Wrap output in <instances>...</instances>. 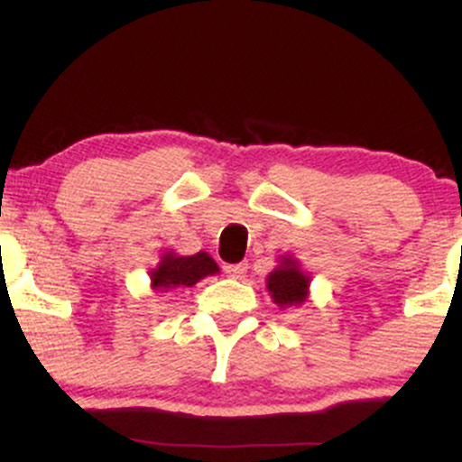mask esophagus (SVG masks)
<instances>
[{
  "label": "esophagus",
  "mask_w": 462,
  "mask_h": 462,
  "mask_svg": "<svg viewBox=\"0 0 462 462\" xmlns=\"http://www.w3.org/2000/svg\"><path fill=\"white\" fill-rule=\"evenodd\" d=\"M224 272L227 273V278L241 280L243 275L247 273V263H236V264H224Z\"/></svg>",
  "instance_id": "obj_1"
}]
</instances>
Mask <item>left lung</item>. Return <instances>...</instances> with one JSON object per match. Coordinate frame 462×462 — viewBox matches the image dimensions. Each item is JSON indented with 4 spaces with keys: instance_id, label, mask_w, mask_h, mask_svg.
<instances>
[{
    "instance_id": "obj_1",
    "label": "left lung",
    "mask_w": 462,
    "mask_h": 462,
    "mask_svg": "<svg viewBox=\"0 0 462 462\" xmlns=\"http://www.w3.org/2000/svg\"><path fill=\"white\" fill-rule=\"evenodd\" d=\"M310 278L300 269L295 258L282 256L278 267L269 273L267 289L280 309L286 306H301L309 300Z\"/></svg>"
}]
</instances>
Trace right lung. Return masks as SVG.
Wrapping results in <instances>:
<instances>
[{
	"instance_id": "right-lung-1",
	"label": "right lung",
	"mask_w": 462,
	"mask_h": 462,
	"mask_svg": "<svg viewBox=\"0 0 462 462\" xmlns=\"http://www.w3.org/2000/svg\"><path fill=\"white\" fill-rule=\"evenodd\" d=\"M219 273V267L206 252H198L193 256H178L173 252H164L162 261L150 273L152 289L167 293L180 286L198 284L206 275Z\"/></svg>"
}]
</instances>
